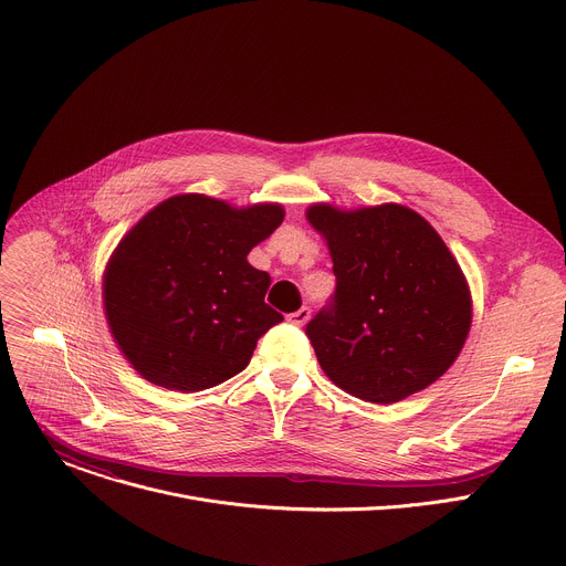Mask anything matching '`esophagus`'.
I'll use <instances>...</instances> for the list:
<instances>
[{
    "instance_id": "1",
    "label": "esophagus",
    "mask_w": 566,
    "mask_h": 566,
    "mask_svg": "<svg viewBox=\"0 0 566 566\" xmlns=\"http://www.w3.org/2000/svg\"><path fill=\"white\" fill-rule=\"evenodd\" d=\"M308 317H311V308H308V306H302V308H297L295 313L289 315V322H293V325L302 327V325H306Z\"/></svg>"
}]
</instances>
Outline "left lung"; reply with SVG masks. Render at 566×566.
<instances>
[{
  "instance_id": "8db88e82",
  "label": "left lung",
  "mask_w": 566,
  "mask_h": 566,
  "mask_svg": "<svg viewBox=\"0 0 566 566\" xmlns=\"http://www.w3.org/2000/svg\"><path fill=\"white\" fill-rule=\"evenodd\" d=\"M325 237L336 295L308 325L317 363L347 394L389 406L439 380L461 354L472 297L441 234L412 208H306Z\"/></svg>"
}]
</instances>
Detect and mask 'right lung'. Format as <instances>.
<instances>
[{"label": "right lung", "mask_w": 566, "mask_h": 566, "mask_svg": "<svg viewBox=\"0 0 566 566\" xmlns=\"http://www.w3.org/2000/svg\"><path fill=\"white\" fill-rule=\"evenodd\" d=\"M282 221L280 203L234 208L190 192L160 201L118 241L103 304L118 349L145 380L201 391L247 369L282 322L264 302L271 275L247 258Z\"/></svg>", "instance_id": "add662e5"}]
</instances>
